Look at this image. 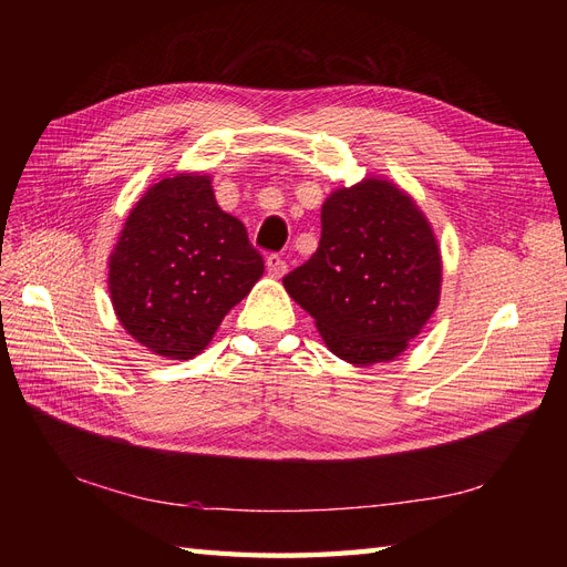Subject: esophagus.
I'll return each instance as SVG.
<instances>
[{"label": "esophagus", "instance_id": "obj_1", "mask_svg": "<svg viewBox=\"0 0 567 567\" xmlns=\"http://www.w3.org/2000/svg\"><path fill=\"white\" fill-rule=\"evenodd\" d=\"M286 269H288V265H286V260H284L279 252H269L267 255V271L271 274L274 279H281L284 274H286Z\"/></svg>", "mask_w": 567, "mask_h": 567}]
</instances>
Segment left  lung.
I'll list each match as a JSON object with an SVG mask.
<instances>
[{
    "mask_svg": "<svg viewBox=\"0 0 567 567\" xmlns=\"http://www.w3.org/2000/svg\"><path fill=\"white\" fill-rule=\"evenodd\" d=\"M440 279L437 241L416 203L385 179H364L326 198L319 248L284 286L333 354L367 367L419 336Z\"/></svg>",
    "mask_w": 567,
    "mask_h": 567,
    "instance_id": "obj_1",
    "label": "left lung"
}]
</instances>
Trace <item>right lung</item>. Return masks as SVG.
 Masks as SVG:
<instances>
[{
  "instance_id": "obj_1",
  "label": "right lung",
  "mask_w": 567,
  "mask_h": 567,
  "mask_svg": "<svg viewBox=\"0 0 567 567\" xmlns=\"http://www.w3.org/2000/svg\"><path fill=\"white\" fill-rule=\"evenodd\" d=\"M262 271V255L219 208L210 179L177 175L132 208L109 262V290L132 338L156 354L192 359Z\"/></svg>"
}]
</instances>
